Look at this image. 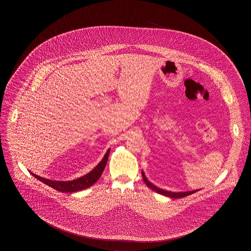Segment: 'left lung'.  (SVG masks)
Listing matches in <instances>:
<instances>
[{
	"mask_svg": "<svg viewBox=\"0 0 251 251\" xmlns=\"http://www.w3.org/2000/svg\"><path fill=\"white\" fill-rule=\"evenodd\" d=\"M142 177H143L145 183H146V184H147L151 189H152L153 191L157 192V193H159V194H161V195H164V196H167V197H169V198H172V199H180V198H184V197H187V196H189V195L194 194L195 192H197V190H194V191L177 192V193H175V192H169L166 191V190H162V189H160V188L156 187L155 185H153L151 181H149L148 179L146 178V176H145L144 172H142Z\"/></svg>",
	"mask_w": 251,
	"mask_h": 251,
	"instance_id": "8db88e82",
	"label": "left lung"
}]
</instances>
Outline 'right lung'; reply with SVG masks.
Returning a JSON list of instances; mask_svg holds the SVG:
<instances>
[{
  "label": "right lung",
  "mask_w": 251,
  "mask_h": 251,
  "mask_svg": "<svg viewBox=\"0 0 251 251\" xmlns=\"http://www.w3.org/2000/svg\"><path fill=\"white\" fill-rule=\"evenodd\" d=\"M109 152H110V150H108L107 152L105 153V155L103 157V159L100 162V164L91 172H89L88 174L84 175L79 179H73V180H70V181L51 180V179L39 177V176H37L32 172H30V173L36 179L44 182L45 184L52 187L53 189H55L57 191L63 192V193H73V192L81 191V190H84V189H86V188L92 186L96 181L100 179V177L101 176V174L104 170V167L106 166Z\"/></svg>",
  "instance_id": "1"
}]
</instances>
